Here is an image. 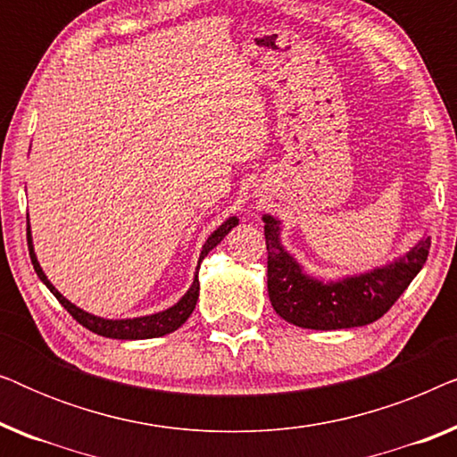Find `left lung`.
I'll return each instance as SVG.
<instances>
[{
	"label": "left lung",
	"mask_w": 457,
	"mask_h": 457,
	"mask_svg": "<svg viewBox=\"0 0 457 457\" xmlns=\"http://www.w3.org/2000/svg\"><path fill=\"white\" fill-rule=\"evenodd\" d=\"M268 249V297L283 320L302 328L337 330L364 327L386 314L408 289L428 258L424 235L408 253L391 264L339 280L310 277L280 243V220L264 214Z\"/></svg>",
	"instance_id": "1"
}]
</instances>
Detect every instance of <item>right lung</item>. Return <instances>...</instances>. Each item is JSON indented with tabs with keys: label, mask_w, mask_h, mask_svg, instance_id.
Here are the masks:
<instances>
[{
	"label": "right lung",
	"mask_w": 457,
	"mask_h": 457,
	"mask_svg": "<svg viewBox=\"0 0 457 457\" xmlns=\"http://www.w3.org/2000/svg\"><path fill=\"white\" fill-rule=\"evenodd\" d=\"M237 224H239V218L230 216L220 224V227L214 230V233L208 237V241H205L204 247H202V253H199V262H197V268H195L197 272H199V264H202V260L205 258V255H208L212 249H214L218 243H220L224 237H227L230 230L237 227ZM27 241H29L30 262H33L37 277H39L43 280V285H46L47 289L54 293L55 299H58V302L64 305L68 312H71V316L74 318V320H77L79 324H83L85 328H89L91 333L108 337V339H129V341H133V339H154V337H164L168 333H172V330H177L179 327H183V324L187 322V318L191 316V312L195 310V303H197V297H199L197 272H195V278H193V285L189 287V291H187L185 295L172 305V308H168L164 312H158V314L139 316V318H124V320H108V318L93 316V314H89V312L77 308V305H74L72 302H68V299L62 295V293L55 289L52 283H49V278L46 277V272H43V268L39 266V260H37V255H35L33 237H30V224H27Z\"/></svg>",
	"instance_id": "obj_1"
}]
</instances>
